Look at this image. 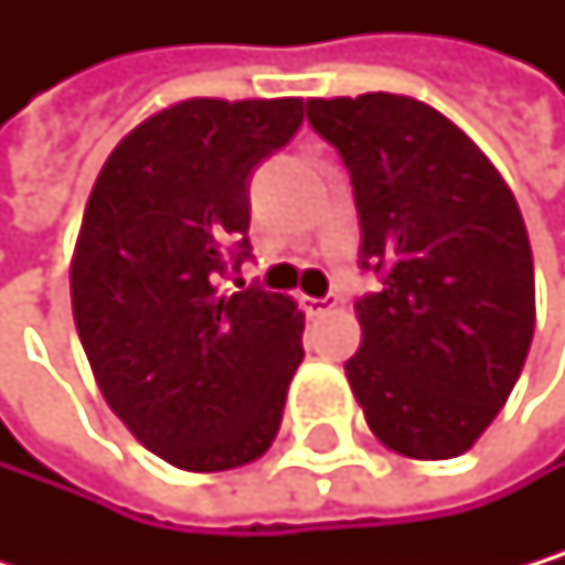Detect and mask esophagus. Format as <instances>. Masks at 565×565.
Returning a JSON list of instances; mask_svg holds the SVG:
<instances>
[{
  "label": "esophagus",
  "instance_id": "esophagus-1",
  "mask_svg": "<svg viewBox=\"0 0 565 565\" xmlns=\"http://www.w3.org/2000/svg\"><path fill=\"white\" fill-rule=\"evenodd\" d=\"M339 305V295H324V298H305V308L308 315H324V311H332Z\"/></svg>",
  "mask_w": 565,
  "mask_h": 565
}]
</instances>
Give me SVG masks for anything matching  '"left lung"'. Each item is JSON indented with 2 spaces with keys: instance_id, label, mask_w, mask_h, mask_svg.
Returning <instances> with one entry per match:
<instances>
[{
  "instance_id": "8db88e82",
  "label": "left lung",
  "mask_w": 565,
  "mask_h": 565,
  "mask_svg": "<svg viewBox=\"0 0 565 565\" xmlns=\"http://www.w3.org/2000/svg\"><path fill=\"white\" fill-rule=\"evenodd\" d=\"M352 179L362 345L345 376L365 424L417 461L465 454L505 406L535 329L532 247L484 151L403 94L308 100Z\"/></svg>"
}]
</instances>
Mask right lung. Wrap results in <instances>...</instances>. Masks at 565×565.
I'll return each mask as SVG.
<instances>
[{
    "mask_svg": "<svg viewBox=\"0 0 565 565\" xmlns=\"http://www.w3.org/2000/svg\"><path fill=\"white\" fill-rule=\"evenodd\" d=\"M305 121L301 97L172 104L104 162L71 267L107 406L162 461L230 471L270 447L305 359L291 298L220 277L250 260V179Z\"/></svg>",
    "mask_w": 565,
    "mask_h": 565,
    "instance_id": "add662e5",
    "label": "right lung"
}]
</instances>
